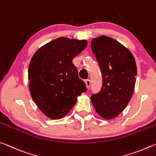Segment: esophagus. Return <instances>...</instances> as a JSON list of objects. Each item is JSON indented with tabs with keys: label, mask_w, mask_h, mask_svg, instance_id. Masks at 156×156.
Masks as SVG:
<instances>
[{
	"label": "esophagus",
	"mask_w": 156,
	"mask_h": 156,
	"mask_svg": "<svg viewBox=\"0 0 156 156\" xmlns=\"http://www.w3.org/2000/svg\"><path fill=\"white\" fill-rule=\"evenodd\" d=\"M85 84H86V87L88 89H89L90 85V81L89 80V79H87V80H85Z\"/></svg>",
	"instance_id": "1"
}]
</instances>
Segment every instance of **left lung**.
<instances>
[{
    "label": "left lung",
    "instance_id": "left-lung-1",
    "mask_svg": "<svg viewBox=\"0 0 156 156\" xmlns=\"http://www.w3.org/2000/svg\"><path fill=\"white\" fill-rule=\"evenodd\" d=\"M91 49L102 74L100 91L90 97L96 112L112 119L126 108L134 90L136 64L131 52L110 37L93 38Z\"/></svg>",
    "mask_w": 156,
    "mask_h": 156
}]
</instances>
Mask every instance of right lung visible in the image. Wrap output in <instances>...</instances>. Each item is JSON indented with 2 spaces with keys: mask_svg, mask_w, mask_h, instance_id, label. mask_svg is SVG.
<instances>
[{
  "mask_svg": "<svg viewBox=\"0 0 156 156\" xmlns=\"http://www.w3.org/2000/svg\"><path fill=\"white\" fill-rule=\"evenodd\" d=\"M86 40L58 37L34 54L29 67L30 95L52 119L65 117L87 87L79 79L73 58L86 48Z\"/></svg>",
  "mask_w": 156,
  "mask_h": 156,
  "instance_id": "add662e5",
  "label": "right lung"
}]
</instances>
